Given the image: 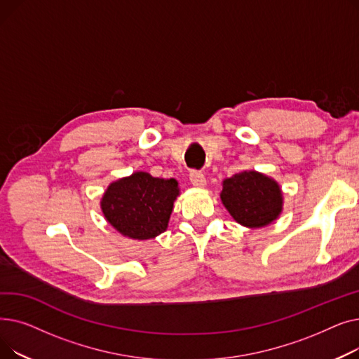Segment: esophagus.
Segmentation results:
<instances>
[{
	"mask_svg": "<svg viewBox=\"0 0 359 359\" xmlns=\"http://www.w3.org/2000/svg\"><path fill=\"white\" fill-rule=\"evenodd\" d=\"M189 179L192 182L194 186H199V187H203L206 184V179L203 176V173L198 172V170H192L191 175H189Z\"/></svg>",
	"mask_w": 359,
	"mask_h": 359,
	"instance_id": "1",
	"label": "esophagus"
}]
</instances>
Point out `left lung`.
I'll return each instance as SVG.
<instances>
[{"instance_id": "8db88e82", "label": "left lung", "mask_w": 359, "mask_h": 359, "mask_svg": "<svg viewBox=\"0 0 359 359\" xmlns=\"http://www.w3.org/2000/svg\"><path fill=\"white\" fill-rule=\"evenodd\" d=\"M221 201L231 217L246 227L268 225L282 210L278 183L256 172H241L225 179Z\"/></svg>"}]
</instances>
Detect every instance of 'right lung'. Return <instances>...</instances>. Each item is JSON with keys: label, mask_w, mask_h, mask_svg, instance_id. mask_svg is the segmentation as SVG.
<instances>
[{"label": "right lung", "mask_w": 359, "mask_h": 359, "mask_svg": "<svg viewBox=\"0 0 359 359\" xmlns=\"http://www.w3.org/2000/svg\"><path fill=\"white\" fill-rule=\"evenodd\" d=\"M177 195L175 179L165 180L138 172L107 187L102 211L121 234L148 240L167 229Z\"/></svg>", "instance_id": "right-lung-1"}]
</instances>
